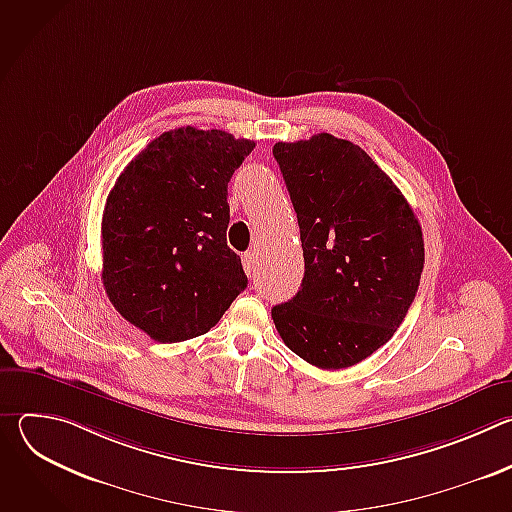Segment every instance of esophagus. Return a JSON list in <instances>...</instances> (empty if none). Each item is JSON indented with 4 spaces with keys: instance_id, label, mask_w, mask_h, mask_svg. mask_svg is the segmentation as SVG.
Masks as SVG:
<instances>
[{
    "instance_id": "esophagus-1",
    "label": "esophagus",
    "mask_w": 512,
    "mask_h": 512,
    "mask_svg": "<svg viewBox=\"0 0 512 512\" xmlns=\"http://www.w3.org/2000/svg\"><path fill=\"white\" fill-rule=\"evenodd\" d=\"M243 269H245V273L251 277L253 273H255V253L253 251H247V253H243Z\"/></svg>"
}]
</instances>
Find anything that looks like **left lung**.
Returning a JSON list of instances; mask_svg holds the SVG:
<instances>
[{"label":"left lung","instance_id":"1","mask_svg":"<svg viewBox=\"0 0 512 512\" xmlns=\"http://www.w3.org/2000/svg\"><path fill=\"white\" fill-rule=\"evenodd\" d=\"M298 214L304 279L273 306L285 346L318 369L371 356L401 326L423 271V235L409 202L348 139L318 133L273 145Z\"/></svg>","mask_w":512,"mask_h":512}]
</instances>
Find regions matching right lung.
<instances>
[{"label": "right lung", "instance_id": "add662e5", "mask_svg": "<svg viewBox=\"0 0 512 512\" xmlns=\"http://www.w3.org/2000/svg\"><path fill=\"white\" fill-rule=\"evenodd\" d=\"M255 141L221 129L162 133L121 172L101 223L109 302L158 342L206 334L247 287L227 245V188Z\"/></svg>", "mask_w": 512, "mask_h": 512}]
</instances>
